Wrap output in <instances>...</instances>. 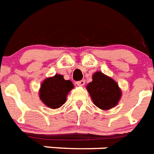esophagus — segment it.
Listing matches in <instances>:
<instances>
[{
  "label": "esophagus",
  "instance_id": "1",
  "mask_svg": "<svg viewBox=\"0 0 154 154\" xmlns=\"http://www.w3.org/2000/svg\"><path fill=\"white\" fill-rule=\"evenodd\" d=\"M85 80H81V81H79V82H76V85L79 86H82L85 85Z\"/></svg>",
  "mask_w": 154,
  "mask_h": 154
}]
</instances>
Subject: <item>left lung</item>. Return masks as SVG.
Segmentation results:
<instances>
[{"instance_id":"8db88e82","label":"left lung","mask_w":154,"mask_h":154,"mask_svg":"<svg viewBox=\"0 0 154 154\" xmlns=\"http://www.w3.org/2000/svg\"><path fill=\"white\" fill-rule=\"evenodd\" d=\"M92 79L93 81L86 86V90L93 103L103 111L117 106L122 93L116 81L101 72H96Z\"/></svg>"}]
</instances>
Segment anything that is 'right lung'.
Segmentation results:
<instances>
[{
	"label": "right lung",
	"mask_w": 154,
	"mask_h": 154,
	"mask_svg": "<svg viewBox=\"0 0 154 154\" xmlns=\"http://www.w3.org/2000/svg\"><path fill=\"white\" fill-rule=\"evenodd\" d=\"M74 88L70 80H65L62 75L56 74L43 80L39 90L40 100L47 107L57 109L66 102L68 93Z\"/></svg>",
	"instance_id": "1"
}]
</instances>
